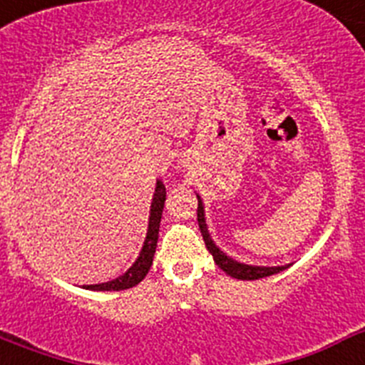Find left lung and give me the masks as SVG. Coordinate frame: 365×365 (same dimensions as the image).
I'll list each match as a JSON object with an SVG mask.
<instances>
[{
    "mask_svg": "<svg viewBox=\"0 0 365 365\" xmlns=\"http://www.w3.org/2000/svg\"><path fill=\"white\" fill-rule=\"evenodd\" d=\"M197 222H199V228H201V234H202V240H205L206 248H208V252L214 256L215 265H217L221 270H225V272H227L228 276H232V278L259 279V278H267V276H272V274L282 272V270H285L287 267H289V265H282V267L247 265V263H241V261L227 256V254L222 252L221 248L214 243L210 232H208V227H206V219H205V205H202V199L199 193H197Z\"/></svg>",
    "mask_w": 365,
    "mask_h": 365,
    "instance_id": "obj_1",
    "label": "left lung"
}]
</instances>
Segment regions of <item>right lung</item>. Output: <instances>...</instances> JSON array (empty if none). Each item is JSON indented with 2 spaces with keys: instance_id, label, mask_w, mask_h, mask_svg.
Wrapping results in <instances>:
<instances>
[{
  "instance_id": "obj_1",
  "label": "right lung",
  "mask_w": 365,
  "mask_h": 365,
  "mask_svg": "<svg viewBox=\"0 0 365 365\" xmlns=\"http://www.w3.org/2000/svg\"><path fill=\"white\" fill-rule=\"evenodd\" d=\"M164 201H166V188H164L163 180L157 179L153 201H151L150 206V221H148L146 240H144L140 254H138L133 265L125 270L122 276L111 279V282L96 283V285H83V289H87V291H125V289H131V287L138 285V283L146 278L148 270H150L151 263H153L155 248H157V240H159V227L160 217H163Z\"/></svg>"
}]
</instances>
